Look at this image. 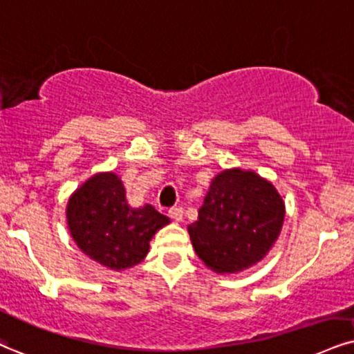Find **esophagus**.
Listing matches in <instances>:
<instances>
[{
  "mask_svg": "<svg viewBox=\"0 0 354 354\" xmlns=\"http://www.w3.org/2000/svg\"><path fill=\"white\" fill-rule=\"evenodd\" d=\"M169 216L172 218L174 221H182V220H184V208H180V207L170 208Z\"/></svg>",
  "mask_w": 354,
  "mask_h": 354,
  "instance_id": "obj_1",
  "label": "esophagus"
}]
</instances>
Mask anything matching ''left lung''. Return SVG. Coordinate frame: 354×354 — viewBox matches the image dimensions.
<instances>
[{"label":"left lung","mask_w":354,"mask_h":354,"mask_svg":"<svg viewBox=\"0 0 354 354\" xmlns=\"http://www.w3.org/2000/svg\"><path fill=\"white\" fill-rule=\"evenodd\" d=\"M286 205L272 182L254 170L225 169L213 177L198 220L189 226L192 246L208 269L238 274L272 250Z\"/></svg>","instance_id":"obj_1"}]
</instances>
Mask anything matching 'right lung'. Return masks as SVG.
Listing matches in <instances>:
<instances>
[{"label":"right lung","instance_id":"1","mask_svg":"<svg viewBox=\"0 0 354 354\" xmlns=\"http://www.w3.org/2000/svg\"><path fill=\"white\" fill-rule=\"evenodd\" d=\"M67 225L77 246L90 259L111 270L141 263L152 236L170 220L146 203L133 208L115 172H98L68 198Z\"/></svg>","mask_w":354,"mask_h":354}]
</instances>
